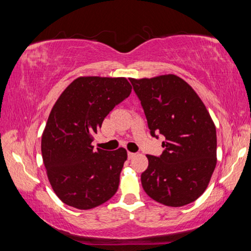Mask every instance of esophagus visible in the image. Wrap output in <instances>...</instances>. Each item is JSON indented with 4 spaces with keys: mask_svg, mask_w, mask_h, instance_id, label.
Returning a JSON list of instances; mask_svg holds the SVG:
<instances>
[{
    "mask_svg": "<svg viewBox=\"0 0 251 251\" xmlns=\"http://www.w3.org/2000/svg\"><path fill=\"white\" fill-rule=\"evenodd\" d=\"M127 156H128V158H129V159H131V158H134V157L136 156V154H135V152H130V151H128V152H127Z\"/></svg>",
    "mask_w": 251,
    "mask_h": 251,
    "instance_id": "1",
    "label": "esophagus"
}]
</instances>
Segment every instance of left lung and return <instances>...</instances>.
I'll return each instance as SVG.
<instances>
[{"instance_id": "obj_1", "label": "left lung", "mask_w": 251, "mask_h": 251, "mask_svg": "<svg viewBox=\"0 0 251 251\" xmlns=\"http://www.w3.org/2000/svg\"><path fill=\"white\" fill-rule=\"evenodd\" d=\"M129 80L151 135L165 138L163 154L147 155L143 188L163 205H188L205 192L217 163V136L209 113L196 92L176 75Z\"/></svg>"}]
</instances>
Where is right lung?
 <instances>
[{
  "mask_svg": "<svg viewBox=\"0 0 251 251\" xmlns=\"http://www.w3.org/2000/svg\"><path fill=\"white\" fill-rule=\"evenodd\" d=\"M130 92L124 77H78L53 106L42 135V157L54 193L66 205L92 209L117 192L127 151H94L92 142L104 118Z\"/></svg>",
  "mask_w": 251,
  "mask_h": 251,
  "instance_id": "add662e5",
  "label": "right lung"
}]
</instances>
